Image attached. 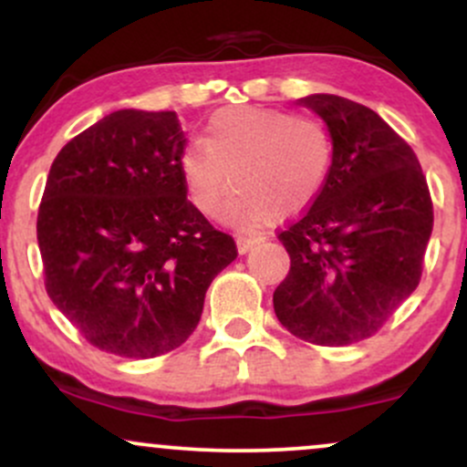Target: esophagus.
Wrapping results in <instances>:
<instances>
[{
	"mask_svg": "<svg viewBox=\"0 0 467 467\" xmlns=\"http://www.w3.org/2000/svg\"><path fill=\"white\" fill-rule=\"evenodd\" d=\"M261 237H256V234H239L237 237V250L241 254H245L250 248H254L256 244H259Z\"/></svg>",
	"mask_w": 467,
	"mask_h": 467,
	"instance_id": "obj_1",
	"label": "esophagus"
}]
</instances>
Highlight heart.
I'll list each match as a JSON object with an SVG mask.
<instances>
[{"label": "heart", "instance_id": "obj_1", "mask_svg": "<svg viewBox=\"0 0 467 467\" xmlns=\"http://www.w3.org/2000/svg\"><path fill=\"white\" fill-rule=\"evenodd\" d=\"M334 142L318 118L267 107H230L208 120L203 142L182 151L180 171L192 206L215 215L233 189L223 217L250 226L275 213L305 211L329 178Z\"/></svg>", "mask_w": 467, "mask_h": 467}]
</instances>
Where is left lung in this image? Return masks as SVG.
I'll return each mask as SVG.
<instances>
[{
	"instance_id": "1",
	"label": "left lung",
	"mask_w": 467,
	"mask_h": 467,
	"mask_svg": "<svg viewBox=\"0 0 467 467\" xmlns=\"http://www.w3.org/2000/svg\"><path fill=\"white\" fill-rule=\"evenodd\" d=\"M298 103L327 122L334 162L307 211L278 230L289 272L272 303L289 334L345 347L378 334L420 285L432 200L415 151L373 109L334 94Z\"/></svg>"
}]
</instances>
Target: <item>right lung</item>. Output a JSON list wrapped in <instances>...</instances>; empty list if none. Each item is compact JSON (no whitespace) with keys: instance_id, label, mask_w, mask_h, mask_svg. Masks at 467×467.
Masks as SVG:
<instances>
[{"instance_id":"add662e5","label":"right lung","mask_w":467,"mask_h":467,"mask_svg":"<svg viewBox=\"0 0 467 467\" xmlns=\"http://www.w3.org/2000/svg\"><path fill=\"white\" fill-rule=\"evenodd\" d=\"M175 111L120 109L72 138L36 215L47 296L96 349L162 356L195 331L237 244L186 197Z\"/></svg>"}]
</instances>
